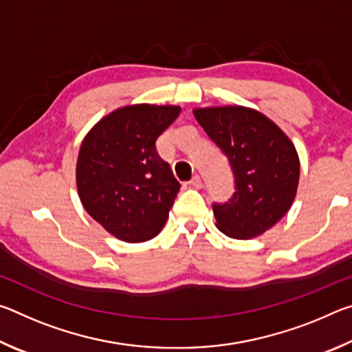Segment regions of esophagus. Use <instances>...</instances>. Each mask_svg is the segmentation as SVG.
Returning <instances> with one entry per match:
<instances>
[{
    "label": "esophagus",
    "mask_w": 352,
    "mask_h": 352,
    "mask_svg": "<svg viewBox=\"0 0 352 352\" xmlns=\"http://www.w3.org/2000/svg\"><path fill=\"white\" fill-rule=\"evenodd\" d=\"M189 184H190V186H192V188H197V189H199V188L204 186V182H201V177H200V175L195 174L192 178H190Z\"/></svg>",
    "instance_id": "1"
}]
</instances>
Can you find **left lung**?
Here are the masks:
<instances>
[{
	"label": "left lung",
	"mask_w": 352,
	"mask_h": 352,
	"mask_svg": "<svg viewBox=\"0 0 352 352\" xmlns=\"http://www.w3.org/2000/svg\"><path fill=\"white\" fill-rule=\"evenodd\" d=\"M194 116L228 158L234 192L212 204L217 228L234 239L264 233L294 204L300 160L292 141L275 122L245 107L197 109Z\"/></svg>",
	"instance_id": "obj_1"
}]
</instances>
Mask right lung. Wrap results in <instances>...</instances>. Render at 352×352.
<instances>
[{
  "label": "right lung",
  "mask_w": 352,
  "mask_h": 352,
  "mask_svg": "<svg viewBox=\"0 0 352 352\" xmlns=\"http://www.w3.org/2000/svg\"><path fill=\"white\" fill-rule=\"evenodd\" d=\"M180 107L130 105L110 113L83 140L76 178L87 212L126 242L153 239L163 230L180 183L160 157L157 140Z\"/></svg>",
  "instance_id": "1"
}]
</instances>
